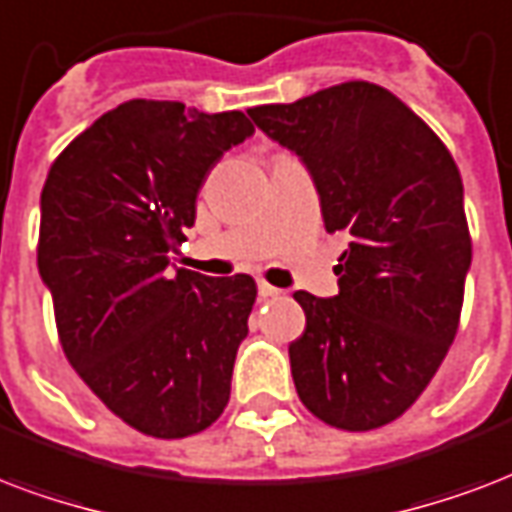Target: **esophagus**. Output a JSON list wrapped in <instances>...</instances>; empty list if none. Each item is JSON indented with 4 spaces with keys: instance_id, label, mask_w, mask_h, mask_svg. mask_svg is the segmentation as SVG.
<instances>
[{
    "instance_id": "obj_1",
    "label": "esophagus",
    "mask_w": 512,
    "mask_h": 512,
    "mask_svg": "<svg viewBox=\"0 0 512 512\" xmlns=\"http://www.w3.org/2000/svg\"><path fill=\"white\" fill-rule=\"evenodd\" d=\"M259 296H261V299H277V296H283V291H280V288H275V285H269V283H264V280H261Z\"/></svg>"
}]
</instances>
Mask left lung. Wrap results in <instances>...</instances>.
<instances>
[{"label": "left lung", "mask_w": 512, "mask_h": 512, "mask_svg": "<svg viewBox=\"0 0 512 512\" xmlns=\"http://www.w3.org/2000/svg\"><path fill=\"white\" fill-rule=\"evenodd\" d=\"M248 114L310 168L326 232L350 237L334 299L293 293L307 318L288 347L301 403L347 433L390 425L457 336L473 256L457 162L422 117L363 79Z\"/></svg>", "instance_id": "left-lung-1"}]
</instances>
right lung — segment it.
<instances>
[{
	"instance_id": "obj_1",
	"label": "right lung",
	"mask_w": 512,
	"mask_h": 512,
	"mask_svg": "<svg viewBox=\"0 0 512 512\" xmlns=\"http://www.w3.org/2000/svg\"><path fill=\"white\" fill-rule=\"evenodd\" d=\"M251 133L243 112L133 98L47 173L37 264L66 360L114 417L152 438L202 433L229 403L256 280L170 275L168 251L194 224L205 176Z\"/></svg>"
}]
</instances>
